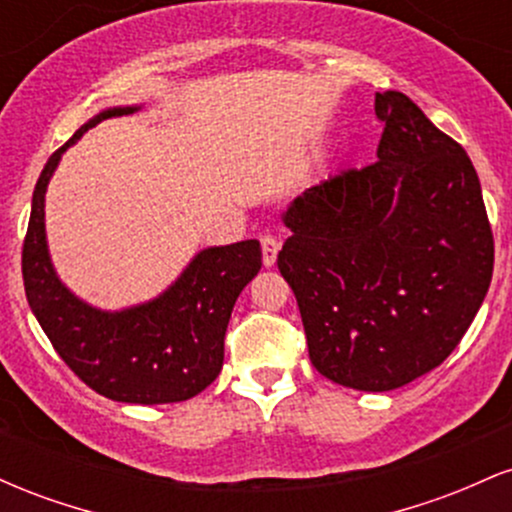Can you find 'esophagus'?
<instances>
[{
  "instance_id": "obj_1",
  "label": "esophagus",
  "mask_w": 512,
  "mask_h": 512,
  "mask_svg": "<svg viewBox=\"0 0 512 512\" xmlns=\"http://www.w3.org/2000/svg\"><path fill=\"white\" fill-rule=\"evenodd\" d=\"M260 243H262V262L264 267H274L276 262V255H279V238L272 236V233H264V236H260Z\"/></svg>"
}]
</instances>
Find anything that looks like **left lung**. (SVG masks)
I'll list each match as a JSON object with an SVG mask.
<instances>
[{
    "mask_svg": "<svg viewBox=\"0 0 512 512\" xmlns=\"http://www.w3.org/2000/svg\"><path fill=\"white\" fill-rule=\"evenodd\" d=\"M378 161L305 190L284 211L279 272L313 366L387 392L438 368L489 291L493 236L469 156L404 93H375Z\"/></svg>",
    "mask_w": 512,
    "mask_h": 512,
    "instance_id": "left-lung-1",
    "label": "left lung"
}]
</instances>
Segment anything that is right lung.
Here are the masks:
<instances>
[{"label":"right lung","mask_w":512,"mask_h":512,"mask_svg":"<svg viewBox=\"0 0 512 512\" xmlns=\"http://www.w3.org/2000/svg\"><path fill=\"white\" fill-rule=\"evenodd\" d=\"M137 110L139 105L103 110L45 163L23 240V286L55 351L91 390L127 404L185 402L221 373L233 305L262 267L260 243L199 250L161 296L125 310H101L62 284L45 238V192L64 151L98 122Z\"/></svg>","instance_id":"1"}]
</instances>
